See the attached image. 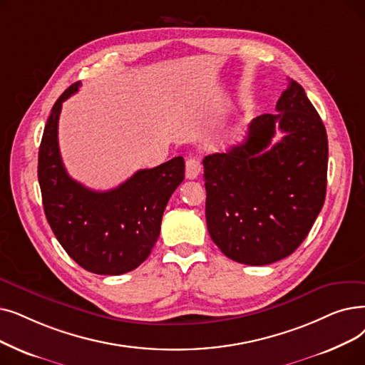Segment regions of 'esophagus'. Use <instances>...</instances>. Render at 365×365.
Wrapping results in <instances>:
<instances>
[{"label": "esophagus", "instance_id": "obj_1", "mask_svg": "<svg viewBox=\"0 0 365 365\" xmlns=\"http://www.w3.org/2000/svg\"><path fill=\"white\" fill-rule=\"evenodd\" d=\"M200 173H201V163H200L198 158H195V156L187 158V160H186V171H185L186 179H189V180L197 179L200 176Z\"/></svg>", "mask_w": 365, "mask_h": 365}]
</instances>
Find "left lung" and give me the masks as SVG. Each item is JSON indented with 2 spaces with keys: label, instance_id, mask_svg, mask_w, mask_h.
<instances>
[{
  "label": "left lung",
  "instance_id": "obj_1",
  "mask_svg": "<svg viewBox=\"0 0 365 365\" xmlns=\"http://www.w3.org/2000/svg\"><path fill=\"white\" fill-rule=\"evenodd\" d=\"M276 110L249 123L242 145L202 160L209 234L240 264L289 257L325 201L328 138L321 116L292 78ZM276 128L284 137L272 144Z\"/></svg>",
  "mask_w": 365,
  "mask_h": 365
}]
</instances>
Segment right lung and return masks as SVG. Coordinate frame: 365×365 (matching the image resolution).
Returning a JSON list of instances; mask_svg holds the SVG:
<instances>
[{
	"label": "right lung",
	"instance_id": "right-lung-1",
	"mask_svg": "<svg viewBox=\"0 0 365 365\" xmlns=\"http://www.w3.org/2000/svg\"><path fill=\"white\" fill-rule=\"evenodd\" d=\"M73 83L52 107L38 150V183L46 219L68 257L95 274L119 276L149 255L161 231L165 205L185 179L182 156L134 176L106 192L76 182L62 164L58 120Z\"/></svg>",
	"mask_w": 365,
	"mask_h": 365
}]
</instances>
